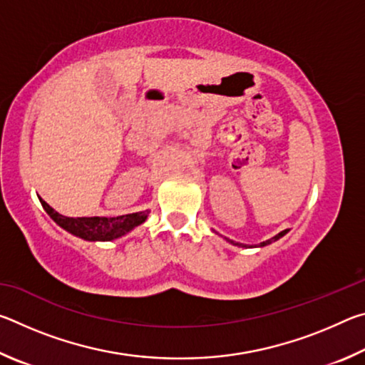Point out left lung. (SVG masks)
Masks as SVG:
<instances>
[{
  "label": "left lung",
  "mask_w": 365,
  "mask_h": 365,
  "mask_svg": "<svg viewBox=\"0 0 365 365\" xmlns=\"http://www.w3.org/2000/svg\"><path fill=\"white\" fill-rule=\"evenodd\" d=\"M287 233V230H283V232H280L279 235H275V237L274 238H270V240H267V242H262L261 243V246H267V245H270V243H274V242H277V240H279V238H282L283 237V235H285ZM228 242H230V240H228ZM230 243H233V242H230ZM233 245H238V243H233ZM240 246V245H238Z\"/></svg>",
  "instance_id": "1"
}]
</instances>
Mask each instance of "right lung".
Masks as SVG:
<instances>
[{
    "label": "right lung",
    "mask_w": 365,
    "mask_h": 365,
    "mask_svg": "<svg viewBox=\"0 0 365 365\" xmlns=\"http://www.w3.org/2000/svg\"><path fill=\"white\" fill-rule=\"evenodd\" d=\"M41 206L45 207L49 217H51L59 227H63L72 235L78 238L88 240V242H110V240L120 238L123 235L133 230L135 227L143 224L150 211L133 212L119 217H66L45 202L43 200Z\"/></svg>",
    "instance_id": "right-lung-1"
}]
</instances>
